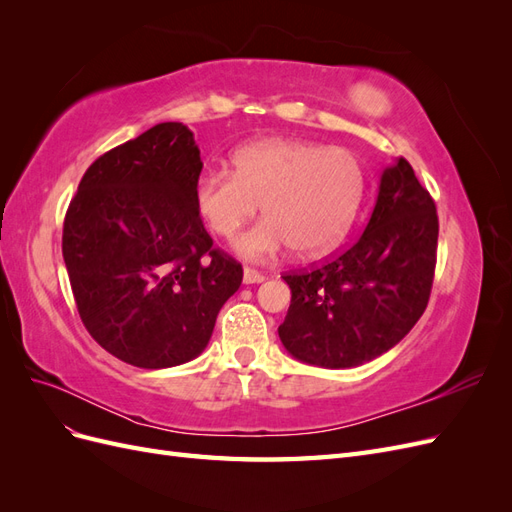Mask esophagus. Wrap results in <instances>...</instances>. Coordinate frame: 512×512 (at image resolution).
Wrapping results in <instances>:
<instances>
[{
    "mask_svg": "<svg viewBox=\"0 0 512 512\" xmlns=\"http://www.w3.org/2000/svg\"><path fill=\"white\" fill-rule=\"evenodd\" d=\"M260 282H265V275H262L260 271H256L252 267L243 269V284H260Z\"/></svg>",
    "mask_w": 512,
    "mask_h": 512,
    "instance_id": "esophagus-1",
    "label": "esophagus"
}]
</instances>
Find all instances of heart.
Listing matches in <instances>:
<instances>
[{
  "mask_svg": "<svg viewBox=\"0 0 512 512\" xmlns=\"http://www.w3.org/2000/svg\"><path fill=\"white\" fill-rule=\"evenodd\" d=\"M365 173L344 147L305 138H260L232 153V173L209 170L194 183V205L222 239H235L260 203L265 220L237 241V252L267 260L294 247L320 256L344 239L363 203Z\"/></svg>",
  "mask_w": 512,
  "mask_h": 512,
  "instance_id": "obj_1",
  "label": "heart"
}]
</instances>
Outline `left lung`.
<instances>
[{"label": "left lung", "mask_w": 512, "mask_h": 512, "mask_svg": "<svg viewBox=\"0 0 512 512\" xmlns=\"http://www.w3.org/2000/svg\"><path fill=\"white\" fill-rule=\"evenodd\" d=\"M436 250V203L399 158L384 168L363 235L320 267L282 275L292 292L277 329L284 348L329 369L374 361L423 316Z\"/></svg>", "instance_id": "left-lung-1"}]
</instances>
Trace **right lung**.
<instances>
[{
  "mask_svg": "<svg viewBox=\"0 0 512 512\" xmlns=\"http://www.w3.org/2000/svg\"><path fill=\"white\" fill-rule=\"evenodd\" d=\"M203 162L188 126L158 123L106 151L83 175L61 252L89 335L123 363L162 369L209 344L243 269L194 205Z\"/></svg>",
  "mask_w": 512,
  "mask_h": 512,
  "instance_id": "1",
  "label": "right lung"
}]
</instances>
